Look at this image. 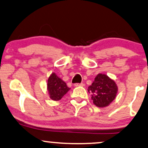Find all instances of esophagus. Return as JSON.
<instances>
[{"label": "esophagus", "mask_w": 148, "mask_h": 148, "mask_svg": "<svg viewBox=\"0 0 148 148\" xmlns=\"http://www.w3.org/2000/svg\"><path fill=\"white\" fill-rule=\"evenodd\" d=\"M84 86V84L83 83H76V84H75V86H76V87H77V86Z\"/></svg>", "instance_id": "esophagus-1"}]
</instances>
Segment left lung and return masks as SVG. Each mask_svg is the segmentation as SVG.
I'll use <instances>...</instances> for the list:
<instances>
[{"instance_id": "1", "label": "left lung", "mask_w": 148, "mask_h": 148, "mask_svg": "<svg viewBox=\"0 0 148 148\" xmlns=\"http://www.w3.org/2000/svg\"><path fill=\"white\" fill-rule=\"evenodd\" d=\"M117 86L114 80L105 74H98L88 91L91 94V99L96 106H108L115 99L117 93Z\"/></svg>"}]
</instances>
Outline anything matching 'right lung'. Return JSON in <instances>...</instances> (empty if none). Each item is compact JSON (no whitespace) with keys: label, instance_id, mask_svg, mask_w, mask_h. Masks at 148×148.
Listing matches in <instances>:
<instances>
[{"label":"right lung","instance_id":"right-lung-1","mask_svg":"<svg viewBox=\"0 0 148 148\" xmlns=\"http://www.w3.org/2000/svg\"><path fill=\"white\" fill-rule=\"evenodd\" d=\"M47 89L51 99L53 101H59L70 90V88L67 86L66 84L61 78L53 73L48 79Z\"/></svg>","mask_w":148,"mask_h":148}]
</instances>
